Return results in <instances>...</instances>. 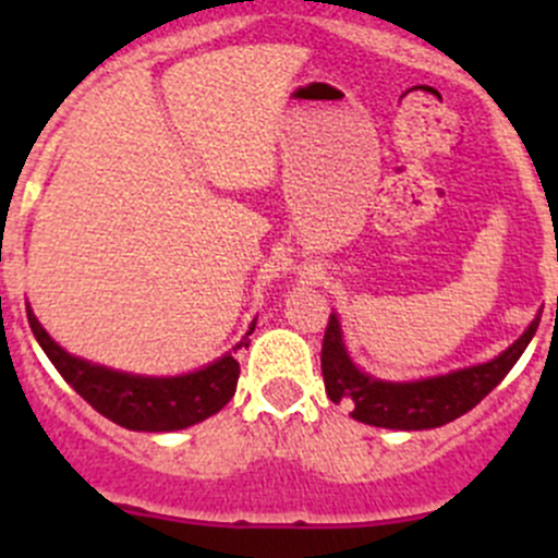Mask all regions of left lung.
Segmentation results:
<instances>
[{"instance_id": "left-lung-1", "label": "left lung", "mask_w": 558, "mask_h": 558, "mask_svg": "<svg viewBox=\"0 0 558 558\" xmlns=\"http://www.w3.org/2000/svg\"><path fill=\"white\" fill-rule=\"evenodd\" d=\"M539 326V315L526 326V331L505 348L492 362L472 364V367L453 369V373L435 375L421 380H380L362 373L353 364L342 340V326L337 313L329 315L320 348V373H324L326 393L335 404H345L351 418L384 429H435V426L456 421L470 413L488 391L502 384L505 375L513 369L521 353L532 342Z\"/></svg>"}]
</instances>
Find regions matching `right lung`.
<instances>
[{"label":"right lung","instance_id":"obj_1","mask_svg":"<svg viewBox=\"0 0 558 558\" xmlns=\"http://www.w3.org/2000/svg\"><path fill=\"white\" fill-rule=\"evenodd\" d=\"M29 326L35 331L39 348L45 356L53 362L61 378L66 380L97 413L110 418L112 424L132 432H178L185 426H194L199 421L216 415L229 399L234 397L240 378V364L232 353H223L207 367L194 369L185 375H170V378H156V375H134L121 369L102 367L88 359L66 353L43 324L32 307L26 305ZM256 329V320L247 326L245 337L232 348H247V337Z\"/></svg>","mask_w":558,"mask_h":558}]
</instances>
